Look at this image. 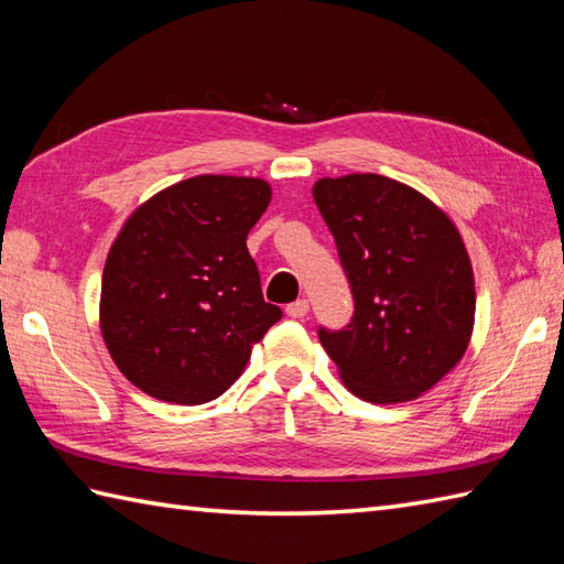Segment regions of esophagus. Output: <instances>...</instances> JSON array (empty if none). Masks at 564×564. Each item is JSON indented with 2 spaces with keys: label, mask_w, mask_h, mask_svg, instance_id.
I'll use <instances>...</instances> for the list:
<instances>
[{
  "label": "esophagus",
  "mask_w": 564,
  "mask_h": 564,
  "mask_svg": "<svg viewBox=\"0 0 564 564\" xmlns=\"http://www.w3.org/2000/svg\"><path fill=\"white\" fill-rule=\"evenodd\" d=\"M307 313H310V303L305 301V297H301V301H295V303H291L289 307H285V315L293 317V319H301Z\"/></svg>",
  "instance_id": "obj_1"
}]
</instances>
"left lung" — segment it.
Here are the masks:
<instances>
[{"instance_id":"1","label":"left lung","mask_w":564,"mask_h":564,"mask_svg":"<svg viewBox=\"0 0 564 564\" xmlns=\"http://www.w3.org/2000/svg\"><path fill=\"white\" fill-rule=\"evenodd\" d=\"M317 208L354 293V319L319 341L356 398L416 400L458 366L475 327V275L434 200L380 174L319 178Z\"/></svg>"}]
</instances>
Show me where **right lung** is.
Listing matches in <instances>:
<instances>
[{
	"label": "right lung",
	"instance_id": "right-lung-1",
	"mask_svg": "<svg viewBox=\"0 0 564 564\" xmlns=\"http://www.w3.org/2000/svg\"><path fill=\"white\" fill-rule=\"evenodd\" d=\"M269 203L263 178L200 174L123 223L106 257L99 327L118 370L150 398H220L281 319V307L263 303L247 249Z\"/></svg>",
	"mask_w": 564,
	"mask_h": 564
}]
</instances>
